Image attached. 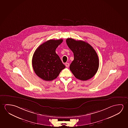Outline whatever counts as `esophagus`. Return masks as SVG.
<instances>
[{"label":"esophagus","instance_id":"1","mask_svg":"<svg viewBox=\"0 0 128 128\" xmlns=\"http://www.w3.org/2000/svg\"><path fill=\"white\" fill-rule=\"evenodd\" d=\"M65 65H66V67H68L69 66V63H66L65 64Z\"/></svg>","mask_w":128,"mask_h":128}]
</instances>
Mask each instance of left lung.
<instances>
[{"mask_svg": "<svg viewBox=\"0 0 128 128\" xmlns=\"http://www.w3.org/2000/svg\"><path fill=\"white\" fill-rule=\"evenodd\" d=\"M67 46L74 53V59L70 69L78 79L86 81L96 73L99 66L96 51L88 43L76 40L72 38L66 40Z\"/></svg>", "mask_w": 128, "mask_h": 128, "instance_id": "left-lung-1", "label": "left lung"}]
</instances>
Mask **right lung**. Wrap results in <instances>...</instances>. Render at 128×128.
Listing matches in <instances>:
<instances>
[{
	"mask_svg": "<svg viewBox=\"0 0 128 128\" xmlns=\"http://www.w3.org/2000/svg\"><path fill=\"white\" fill-rule=\"evenodd\" d=\"M62 39L50 40L36 48L32 59V65L36 74L45 81H52L58 76L66 66L55 50Z\"/></svg>",
	"mask_w": 128,
	"mask_h": 128,
	"instance_id": "right-lung-1",
	"label": "right lung"
}]
</instances>
